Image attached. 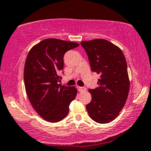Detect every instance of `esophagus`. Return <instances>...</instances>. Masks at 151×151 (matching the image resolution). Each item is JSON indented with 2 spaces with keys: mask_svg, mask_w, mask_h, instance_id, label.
Instances as JSON below:
<instances>
[{
  "mask_svg": "<svg viewBox=\"0 0 151 151\" xmlns=\"http://www.w3.org/2000/svg\"><path fill=\"white\" fill-rule=\"evenodd\" d=\"M79 90H80V92H83L86 90V88H83V87H79Z\"/></svg>",
  "mask_w": 151,
  "mask_h": 151,
  "instance_id": "esophagus-1",
  "label": "esophagus"
}]
</instances>
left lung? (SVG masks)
<instances>
[{"label": "left lung", "instance_id": "1", "mask_svg": "<svg viewBox=\"0 0 151 151\" xmlns=\"http://www.w3.org/2000/svg\"><path fill=\"white\" fill-rule=\"evenodd\" d=\"M91 70L100 74L98 87L89 92L92 96L86 106L90 118L106 124L115 119L124 106L129 90L127 65L123 52L104 39L82 41Z\"/></svg>", "mask_w": 151, "mask_h": 151}]
</instances>
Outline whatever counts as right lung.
<instances>
[{
	"label": "right lung",
	"instance_id": "right-lung-1",
	"mask_svg": "<svg viewBox=\"0 0 151 151\" xmlns=\"http://www.w3.org/2000/svg\"><path fill=\"white\" fill-rule=\"evenodd\" d=\"M77 42L48 38L28 53L24 69L25 90L32 106L47 122H58L67 116L69 104L77 94L74 87L61 86L58 74L63 69V55L79 46Z\"/></svg>",
	"mask_w": 151,
	"mask_h": 151
}]
</instances>
